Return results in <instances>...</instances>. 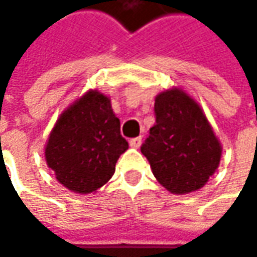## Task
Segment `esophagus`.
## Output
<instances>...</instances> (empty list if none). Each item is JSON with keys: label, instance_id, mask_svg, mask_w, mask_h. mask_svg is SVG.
I'll return each instance as SVG.
<instances>
[{"label": "esophagus", "instance_id": "esophagus-1", "mask_svg": "<svg viewBox=\"0 0 257 257\" xmlns=\"http://www.w3.org/2000/svg\"><path fill=\"white\" fill-rule=\"evenodd\" d=\"M129 145L131 147H134V149H139L140 145H142V138H134V139L129 140Z\"/></svg>", "mask_w": 257, "mask_h": 257}]
</instances>
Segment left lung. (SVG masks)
Instances as JSON below:
<instances>
[{"label": "left lung", "instance_id": "1", "mask_svg": "<svg viewBox=\"0 0 257 257\" xmlns=\"http://www.w3.org/2000/svg\"><path fill=\"white\" fill-rule=\"evenodd\" d=\"M156 123L142 146L158 183L183 195L202 189L219 168L221 145L204 110L182 88L162 90Z\"/></svg>", "mask_w": 257, "mask_h": 257}]
</instances>
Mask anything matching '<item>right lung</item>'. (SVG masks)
Masks as SVG:
<instances>
[{
    "instance_id": "obj_1",
    "label": "right lung",
    "mask_w": 257,
    "mask_h": 257,
    "mask_svg": "<svg viewBox=\"0 0 257 257\" xmlns=\"http://www.w3.org/2000/svg\"><path fill=\"white\" fill-rule=\"evenodd\" d=\"M126 150L110 97L89 89L58 118L45 145V161L66 189L89 194L111 179Z\"/></svg>"
}]
</instances>
